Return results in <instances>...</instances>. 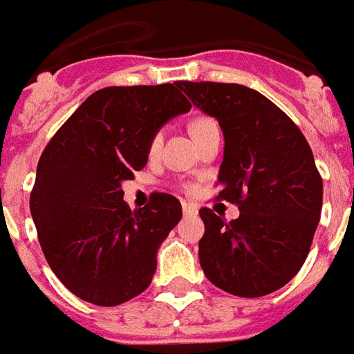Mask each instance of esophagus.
Masks as SVG:
<instances>
[{
    "mask_svg": "<svg viewBox=\"0 0 354 354\" xmlns=\"http://www.w3.org/2000/svg\"><path fill=\"white\" fill-rule=\"evenodd\" d=\"M182 212H184V216H197L199 208L192 205V203H182Z\"/></svg>",
    "mask_w": 354,
    "mask_h": 354,
    "instance_id": "34e87169",
    "label": "esophagus"
}]
</instances>
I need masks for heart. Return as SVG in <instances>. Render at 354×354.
<instances>
[{"instance_id":"obj_1","label":"heart","mask_w":354,"mask_h":354,"mask_svg":"<svg viewBox=\"0 0 354 354\" xmlns=\"http://www.w3.org/2000/svg\"><path fill=\"white\" fill-rule=\"evenodd\" d=\"M218 123H216L212 117H195L192 123H189V132H192L193 138L201 136L203 132L210 131V129H216ZM159 146H161V134H155L151 142H149V155H155L159 151Z\"/></svg>"}]
</instances>
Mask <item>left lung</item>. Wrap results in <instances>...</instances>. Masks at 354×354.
Masks as SVG:
<instances>
[{
    "label": "left lung",
    "mask_w": 354,
    "mask_h": 354,
    "mask_svg": "<svg viewBox=\"0 0 354 354\" xmlns=\"http://www.w3.org/2000/svg\"><path fill=\"white\" fill-rule=\"evenodd\" d=\"M178 87L222 127L216 199L241 210L225 222L201 208V267L233 296H267L301 269L319 225L322 178L311 147L296 123L254 88L212 81H180Z\"/></svg>",
    "instance_id": "8db88e82"
}]
</instances>
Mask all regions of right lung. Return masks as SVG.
<instances>
[{
    "mask_svg": "<svg viewBox=\"0 0 354 354\" xmlns=\"http://www.w3.org/2000/svg\"><path fill=\"white\" fill-rule=\"evenodd\" d=\"M189 109L178 83L100 88L43 149L30 212L53 273L88 304H124L153 279L157 250L182 220V205L153 193L131 210L121 184L146 167L162 124Z\"/></svg>",
    "mask_w": 354,
    "mask_h": 354,
    "instance_id": "1",
    "label": "right lung"
}]
</instances>
